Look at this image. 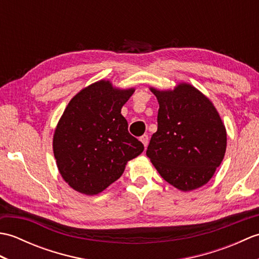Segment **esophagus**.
Wrapping results in <instances>:
<instances>
[{
  "label": "esophagus",
  "mask_w": 259,
  "mask_h": 259,
  "mask_svg": "<svg viewBox=\"0 0 259 259\" xmlns=\"http://www.w3.org/2000/svg\"><path fill=\"white\" fill-rule=\"evenodd\" d=\"M140 141L142 142V144H144L145 147H147V146H148V142H149V137H148V135L141 136V137H140Z\"/></svg>",
  "instance_id": "34e87169"
}]
</instances>
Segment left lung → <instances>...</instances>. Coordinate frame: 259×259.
<instances>
[{
	"label": "left lung",
	"mask_w": 259,
	"mask_h": 259,
	"mask_svg": "<svg viewBox=\"0 0 259 259\" xmlns=\"http://www.w3.org/2000/svg\"><path fill=\"white\" fill-rule=\"evenodd\" d=\"M150 90L159 103L158 129L146 155L175 188H200L226 152L227 133L221 115L203 93L186 82L174 90Z\"/></svg>",
	"instance_id": "8db88e82"
}]
</instances>
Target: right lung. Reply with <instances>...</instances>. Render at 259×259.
<instances>
[{"mask_svg":"<svg viewBox=\"0 0 259 259\" xmlns=\"http://www.w3.org/2000/svg\"><path fill=\"white\" fill-rule=\"evenodd\" d=\"M134 92L135 88L119 89L100 80L76 93L65 108L53 135V153L60 175L75 191L89 196L103 191L144 151L121 114Z\"/></svg>","mask_w":259,"mask_h":259,"instance_id":"add662e5","label":"right lung"}]
</instances>
